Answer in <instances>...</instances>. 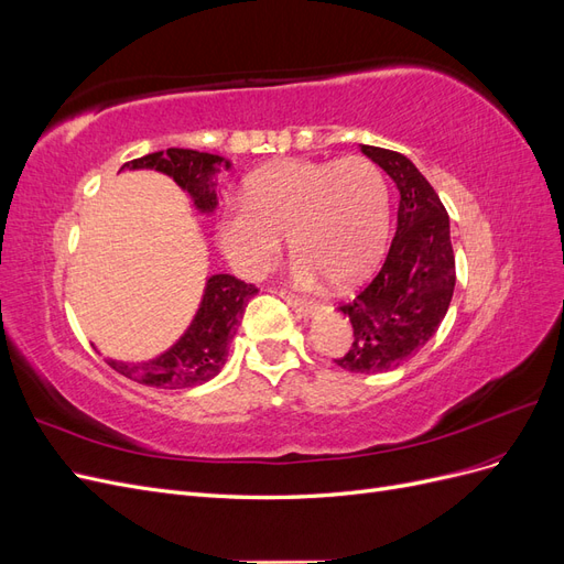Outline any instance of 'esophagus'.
Here are the masks:
<instances>
[{"label":"esophagus","instance_id":"esophagus-1","mask_svg":"<svg viewBox=\"0 0 564 564\" xmlns=\"http://www.w3.org/2000/svg\"><path fill=\"white\" fill-rule=\"evenodd\" d=\"M280 296H282L289 305H292V308H294L299 315H303V317L313 315L315 308H317V305H315L313 301H305V299H301V296H296V294H292V292H284V289H280Z\"/></svg>","mask_w":564,"mask_h":564}]
</instances>
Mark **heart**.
Segmentation results:
<instances>
[{
	"label": "heart",
	"instance_id": "obj_1",
	"mask_svg": "<svg viewBox=\"0 0 564 564\" xmlns=\"http://www.w3.org/2000/svg\"><path fill=\"white\" fill-rule=\"evenodd\" d=\"M286 232L299 284L360 280L388 232L381 172L365 158L278 162L253 174L247 199L228 202L218 220L220 245L245 275H259L275 261Z\"/></svg>",
	"mask_w": 564,
	"mask_h": 564
}]
</instances>
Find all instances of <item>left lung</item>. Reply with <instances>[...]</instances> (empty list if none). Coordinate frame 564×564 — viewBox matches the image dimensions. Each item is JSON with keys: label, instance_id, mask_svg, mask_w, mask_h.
<instances>
[{"label": "left lung", "instance_id": "left-lung-1", "mask_svg": "<svg viewBox=\"0 0 564 564\" xmlns=\"http://www.w3.org/2000/svg\"><path fill=\"white\" fill-rule=\"evenodd\" d=\"M362 152L398 185V230L377 275L338 305L352 324V344L334 362L355 373H381L404 365L437 332L452 303L456 265L449 216L433 185L395 150L362 145Z\"/></svg>", "mask_w": 564, "mask_h": 564}]
</instances>
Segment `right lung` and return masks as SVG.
<instances>
[{"label": "right lung", "instance_id": "right-lung-1", "mask_svg": "<svg viewBox=\"0 0 564 564\" xmlns=\"http://www.w3.org/2000/svg\"><path fill=\"white\" fill-rule=\"evenodd\" d=\"M220 164L226 169L230 166V162H224V158L218 155H209V152L169 148L164 152H150L145 158L131 160L122 169H155V172L172 176L183 191L191 193L195 207L209 214L218 204L212 176L218 172ZM259 289L253 284L232 275H212L193 324L174 348L143 365H127L117 360L106 362L122 377L152 388L176 390L209 381L226 365L228 344L242 319L249 299Z\"/></svg>", "mask_w": 564, "mask_h": 564}]
</instances>
